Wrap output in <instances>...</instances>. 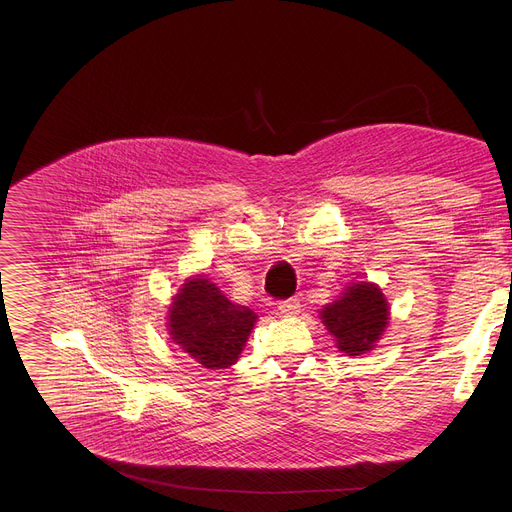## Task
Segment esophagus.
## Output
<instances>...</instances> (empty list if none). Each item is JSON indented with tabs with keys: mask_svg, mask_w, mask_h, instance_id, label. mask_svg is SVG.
<instances>
[{
	"mask_svg": "<svg viewBox=\"0 0 512 512\" xmlns=\"http://www.w3.org/2000/svg\"><path fill=\"white\" fill-rule=\"evenodd\" d=\"M300 300L298 298H289V300H283V302H279V306H277V310H279V314L281 316H298L300 314Z\"/></svg>",
	"mask_w": 512,
	"mask_h": 512,
	"instance_id": "34e87169",
	"label": "esophagus"
}]
</instances>
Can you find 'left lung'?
<instances>
[{
    "label": "left lung",
    "instance_id": "left-lung-1",
    "mask_svg": "<svg viewBox=\"0 0 512 512\" xmlns=\"http://www.w3.org/2000/svg\"><path fill=\"white\" fill-rule=\"evenodd\" d=\"M391 308L377 283L358 281L320 310V320L346 356L371 352L389 326Z\"/></svg>",
    "mask_w": 512,
    "mask_h": 512
}]
</instances>
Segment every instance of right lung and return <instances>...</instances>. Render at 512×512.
Masks as SVG:
<instances>
[{
	"instance_id": "obj_1",
	"label": "right lung",
	"mask_w": 512,
	"mask_h": 512,
	"mask_svg": "<svg viewBox=\"0 0 512 512\" xmlns=\"http://www.w3.org/2000/svg\"><path fill=\"white\" fill-rule=\"evenodd\" d=\"M257 314L233 304L204 275L186 279L168 308L172 342L204 369H229L247 344Z\"/></svg>"
}]
</instances>
